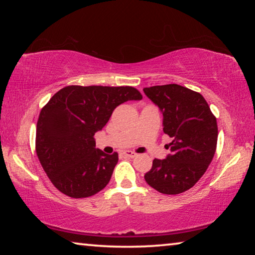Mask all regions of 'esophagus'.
Instances as JSON below:
<instances>
[{"instance_id": "obj_1", "label": "esophagus", "mask_w": 255, "mask_h": 255, "mask_svg": "<svg viewBox=\"0 0 255 255\" xmlns=\"http://www.w3.org/2000/svg\"><path fill=\"white\" fill-rule=\"evenodd\" d=\"M124 155H125V156H127V157H131V158H133V157H136V156H137V154H136V153H133V152H131V150H125V152H124Z\"/></svg>"}]
</instances>
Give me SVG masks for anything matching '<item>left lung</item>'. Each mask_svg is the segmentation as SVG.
Segmentation results:
<instances>
[{"mask_svg":"<svg viewBox=\"0 0 255 255\" xmlns=\"http://www.w3.org/2000/svg\"><path fill=\"white\" fill-rule=\"evenodd\" d=\"M163 115V131L172 138L171 153L155 158L145 181L164 195H179L195 185L213 161L218 128L200 93L178 84L145 88Z\"/></svg>","mask_w":255,"mask_h":255,"instance_id":"1","label":"left lung"}]
</instances>
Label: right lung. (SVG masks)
<instances>
[{"label":"right lung","instance_id":"right-lung-1","mask_svg":"<svg viewBox=\"0 0 255 255\" xmlns=\"http://www.w3.org/2000/svg\"><path fill=\"white\" fill-rule=\"evenodd\" d=\"M141 98L131 86L70 85L54 94L38 119L36 152L60 192L86 198L109 183L118 154L96 148L93 136L119 105Z\"/></svg>","mask_w":255,"mask_h":255}]
</instances>
